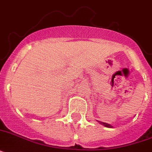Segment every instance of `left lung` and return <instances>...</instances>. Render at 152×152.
I'll return each mask as SVG.
<instances>
[{
  "mask_svg": "<svg viewBox=\"0 0 152 152\" xmlns=\"http://www.w3.org/2000/svg\"><path fill=\"white\" fill-rule=\"evenodd\" d=\"M102 124V125H103L104 126H106V127H108V128H112V126H111L110 124H106V123H104V122H100Z\"/></svg>",
  "mask_w": 152,
  "mask_h": 152,
  "instance_id": "obj_1",
  "label": "left lung"
}]
</instances>
